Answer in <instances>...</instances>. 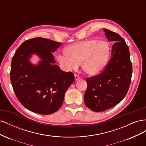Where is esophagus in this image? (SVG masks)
<instances>
[{
	"mask_svg": "<svg viewBox=\"0 0 146 146\" xmlns=\"http://www.w3.org/2000/svg\"><path fill=\"white\" fill-rule=\"evenodd\" d=\"M75 80L76 81H77V80H78L79 79H80V77H79L78 76H77V75H76V74H75Z\"/></svg>",
	"mask_w": 146,
	"mask_h": 146,
	"instance_id": "esophagus-1",
	"label": "esophagus"
}]
</instances>
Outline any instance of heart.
<instances>
[{
	"instance_id": "obj_1",
	"label": "heart",
	"mask_w": 146,
	"mask_h": 146,
	"mask_svg": "<svg viewBox=\"0 0 146 146\" xmlns=\"http://www.w3.org/2000/svg\"><path fill=\"white\" fill-rule=\"evenodd\" d=\"M110 51L107 41L87 39L68 46L64 50L65 55H58L56 58L66 70L77 69L81 63L84 72L95 76L107 65Z\"/></svg>"
}]
</instances>
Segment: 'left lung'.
<instances>
[{
    "instance_id": "left-lung-1",
    "label": "left lung",
    "mask_w": 146,
    "mask_h": 146,
    "mask_svg": "<svg viewBox=\"0 0 146 146\" xmlns=\"http://www.w3.org/2000/svg\"><path fill=\"white\" fill-rule=\"evenodd\" d=\"M108 41H113L111 56L104 71L87 78L84 96L87 107L96 112L111 108L124 98L129 89L132 66L129 48L117 33L103 29Z\"/></svg>"
}]
</instances>
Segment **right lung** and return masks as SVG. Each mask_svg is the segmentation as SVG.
Returning a JSON list of instances; mask_svg holds the SVG:
<instances>
[{"label": "right lung", "mask_w": 146, "mask_h": 146, "mask_svg": "<svg viewBox=\"0 0 146 146\" xmlns=\"http://www.w3.org/2000/svg\"><path fill=\"white\" fill-rule=\"evenodd\" d=\"M61 45L42 38L24 41L16 50L11 61L10 79L17 99L34 113L50 114L58 110L68 88L74 82L72 72L61 70L53 55ZM36 56V64L31 61Z\"/></svg>", "instance_id": "add662e5"}]
</instances>
